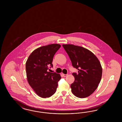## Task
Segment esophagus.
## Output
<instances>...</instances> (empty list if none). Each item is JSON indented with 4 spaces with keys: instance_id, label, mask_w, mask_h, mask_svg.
<instances>
[{
    "instance_id": "34e87169",
    "label": "esophagus",
    "mask_w": 122,
    "mask_h": 122,
    "mask_svg": "<svg viewBox=\"0 0 122 122\" xmlns=\"http://www.w3.org/2000/svg\"><path fill=\"white\" fill-rule=\"evenodd\" d=\"M62 75L64 77H66L67 76H68L67 74H63V73L62 74Z\"/></svg>"
}]
</instances>
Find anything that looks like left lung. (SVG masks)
<instances>
[{
    "mask_svg": "<svg viewBox=\"0 0 122 122\" xmlns=\"http://www.w3.org/2000/svg\"><path fill=\"white\" fill-rule=\"evenodd\" d=\"M72 66L78 70L73 73L75 81L70 85L72 93L77 97L90 96L98 86L102 73V65L96 56L88 49L73 44H63Z\"/></svg>",
    "mask_w": 122,
    "mask_h": 122,
    "instance_id": "obj_1",
    "label": "left lung"
}]
</instances>
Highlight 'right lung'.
Masks as SVG:
<instances>
[{
  "label": "right lung",
  "instance_id": "1",
  "mask_svg": "<svg viewBox=\"0 0 122 122\" xmlns=\"http://www.w3.org/2000/svg\"><path fill=\"white\" fill-rule=\"evenodd\" d=\"M61 47L58 44L41 46L34 50L25 64L26 77L30 86L42 98L49 97L56 91L61 78L59 74L48 72L52 67L53 58Z\"/></svg>",
  "mask_w": 122,
  "mask_h": 122
}]
</instances>
